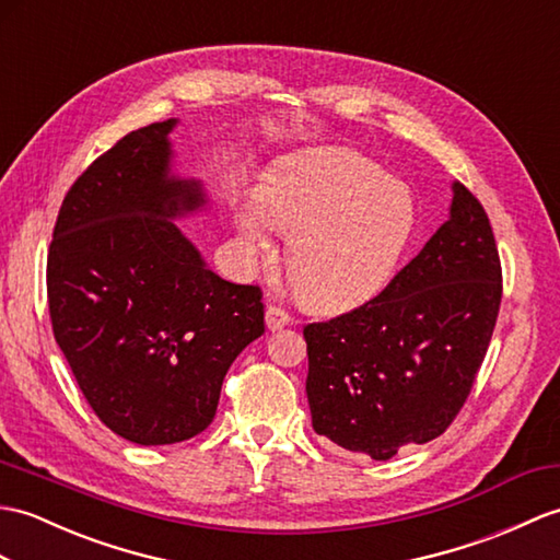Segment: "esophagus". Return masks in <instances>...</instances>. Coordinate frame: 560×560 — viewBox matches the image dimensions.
Segmentation results:
<instances>
[{"mask_svg":"<svg viewBox=\"0 0 560 560\" xmlns=\"http://www.w3.org/2000/svg\"><path fill=\"white\" fill-rule=\"evenodd\" d=\"M289 324H291V317L283 307H277V305L267 307V327H269V331L283 329V327H289Z\"/></svg>","mask_w":560,"mask_h":560,"instance_id":"obj_1","label":"esophagus"}]
</instances>
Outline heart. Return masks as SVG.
<instances>
[{
    "mask_svg": "<svg viewBox=\"0 0 560 560\" xmlns=\"http://www.w3.org/2000/svg\"><path fill=\"white\" fill-rule=\"evenodd\" d=\"M236 210L250 255L289 233L285 271L312 307L346 310L370 301L392 279L418 229L412 192L350 150H312L281 162Z\"/></svg>",
    "mask_w": 560,
    "mask_h": 560,
    "instance_id": "obj_1",
    "label": "heart"
}]
</instances>
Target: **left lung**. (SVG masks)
<instances>
[{"label":"left lung","mask_w":560,"mask_h":560,"mask_svg":"<svg viewBox=\"0 0 560 560\" xmlns=\"http://www.w3.org/2000/svg\"><path fill=\"white\" fill-rule=\"evenodd\" d=\"M501 289L485 207L453 184L448 219L380 295L303 329L315 432L374 460L444 434L487 355Z\"/></svg>","instance_id":"8db88e82"}]
</instances>
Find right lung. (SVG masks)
I'll list each match as a JSON object with an SVG mask.
<instances>
[{
    "mask_svg": "<svg viewBox=\"0 0 560 560\" xmlns=\"http://www.w3.org/2000/svg\"><path fill=\"white\" fill-rule=\"evenodd\" d=\"M176 119L124 136L78 176L47 255L55 339L97 418L140 446L200 434L265 334L262 291L217 277L174 219L207 205L172 174Z\"/></svg>",
    "mask_w": 560,
    "mask_h": 560,
    "instance_id": "1",
    "label": "right lung"
}]
</instances>
